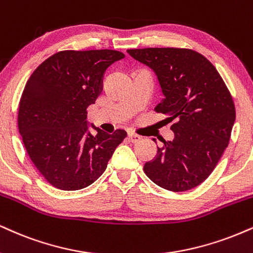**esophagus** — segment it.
Masks as SVG:
<instances>
[{"mask_svg":"<svg viewBox=\"0 0 253 253\" xmlns=\"http://www.w3.org/2000/svg\"><path fill=\"white\" fill-rule=\"evenodd\" d=\"M127 136H128V140L130 142H138V141H140V140H141V136L135 134V133H132V132H128Z\"/></svg>","mask_w":253,"mask_h":253,"instance_id":"34e87169","label":"esophagus"}]
</instances>
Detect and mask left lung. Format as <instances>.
<instances>
[{
  "mask_svg": "<svg viewBox=\"0 0 253 253\" xmlns=\"http://www.w3.org/2000/svg\"><path fill=\"white\" fill-rule=\"evenodd\" d=\"M129 55L156 72L165 97L154 111L172 123V141L163 139L145 164L158 186L184 192L213 172L229 146L236 107L229 88L205 56L188 48L129 49ZM156 141V140H154Z\"/></svg>",
  "mask_w": 253,
  "mask_h": 253,
  "instance_id": "1",
  "label": "left lung"
}]
</instances>
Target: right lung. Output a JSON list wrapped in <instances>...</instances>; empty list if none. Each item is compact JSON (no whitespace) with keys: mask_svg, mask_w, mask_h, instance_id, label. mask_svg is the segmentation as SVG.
<instances>
[{"mask_svg":"<svg viewBox=\"0 0 253 253\" xmlns=\"http://www.w3.org/2000/svg\"><path fill=\"white\" fill-rule=\"evenodd\" d=\"M118 50H62L30 75L19 102L20 134L42 176L62 191L89 186L105 172L127 133L87 132V108L102 92L106 69Z\"/></svg>","mask_w":253,"mask_h":253,"instance_id":"obj_1","label":"right lung"}]
</instances>
